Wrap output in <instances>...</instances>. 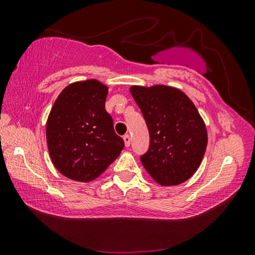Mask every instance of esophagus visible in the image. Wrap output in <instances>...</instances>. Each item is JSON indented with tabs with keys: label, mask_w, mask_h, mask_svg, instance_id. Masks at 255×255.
I'll return each mask as SVG.
<instances>
[{
	"label": "esophagus",
	"mask_w": 255,
	"mask_h": 255,
	"mask_svg": "<svg viewBox=\"0 0 255 255\" xmlns=\"http://www.w3.org/2000/svg\"><path fill=\"white\" fill-rule=\"evenodd\" d=\"M123 139H124L125 146H127V147H128V146H130V144H131V137L128 134H125L124 137H123Z\"/></svg>",
	"instance_id": "1"
}]
</instances>
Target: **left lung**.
I'll return each instance as SVG.
<instances>
[{
  "label": "left lung",
  "mask_w": 255,
  "mask_h": 255,
  "mask_svg": "<svg viewBox=\"0 0 255 255\" xmlns=\"http://www.w3.org/2000/svg\"><path fill=\"white\" fill-rule=\"evenodd\" d=\"M130 92L149 132L140 161L154 181L176 186L200 167L208 145L207 128L189 97L173 87L132 86Z\"/></svg>",
  "instance_id": "8db88e82"
}]
</instances>
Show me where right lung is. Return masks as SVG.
I'll return each instance as SVG.
<instances>
[{"label": "right lung", "mask_w": 255, "mask_h": 255, "mask_svg": "<svg viewBox=\"0 0 255 255\" xmlns=\"http://www.w3.org/2000/svg\"><path fill=\"white\" fill-rule=\"evenodd\" d=\"M108 87L97 80L68 85L52 107L46 140L52 162L68 179L89 182L124 148L106 110Z\"/></svg>", "instance_id": "1"}]
</instances>
